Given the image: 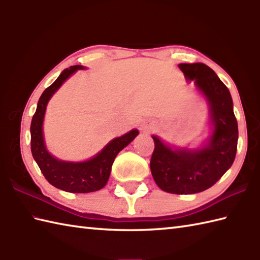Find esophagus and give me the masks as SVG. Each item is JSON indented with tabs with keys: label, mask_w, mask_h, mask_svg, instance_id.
I'll list each match as a JSON object with an SVG mask.
<instances>
[{
	"label": "esophagus",
	"mask_w": 260,
	"mask_h": 260,
	"mask_svg": "<svg viewBox=\"0 0 260 260\" xmlns=\"http://www.w3.org/2000/svg\"><path fill=\"white\" fill-rule=\"evenodd\" d=\"M143 128H144V131H151L153 128V123L152 121H146V123L143 125Z\"/></svg>",
	"instance_id": "esophagus-1"
}]
</instances>
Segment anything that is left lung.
<instances>
[{
	"label": "left lung",
	"instance_id": "left-lung-1",
	"mask_svg": "<svg viewBox=\"0 0 260 260\" xmlns=\"http://www.w3.org/2000/svg\"><path fill=\"white\" fill-rule=\"evenodd\" d=\"M187 79L210 104L212 135L208 145L198 151H172L153 136L154 151L151 172L159 189L174 194H192L211 187L233 165L238 143V124L234 114L233 98L214 71L204 63H180Z\"/></svg>",
	"mask_w": 260,
	"mask_h": 260
}]
</instances>
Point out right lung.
I'll use <instances>...</instances> for the list:
<instances>
[{"label":"right lung","mask_w":260,"mask_h":260,"mask_svg":"<svg viewBox=\"0 0 260 260\" xmlns=\"http://www.w3.org/2000/svg\"><path fill=\"white\" fill-rule=\"evenodd\" d=\"M78 69H82V66H71L64 69L57 80L42 92L31 121V152L43 176L51 185L66 192L89 193L101 190L106 185L116 155L139 135V131L133 129L113 140L98 155L86 162H62L48 153L42 135L47 104L64 80Z\"/></svg>","instance_id":"right-lung-1"}]
</instances>
